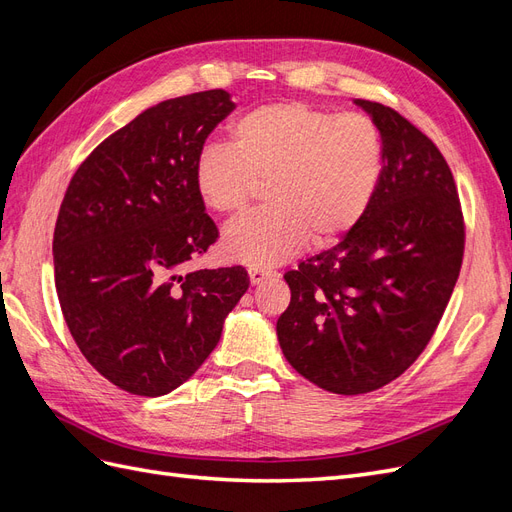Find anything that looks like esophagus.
<instances>
[{
    "instance_id": "1",
    "label": "esophagus",
    "mask_w": 512,
    "mask_h": 512,
    "mask_svg": "<svg viewBox=\"0 0 512 512\" xmlns=\"http://www.w3.org/2000/svg\"><path fill=\"white\" fill-rule=\"evenodd\" d=\"M273 275H275V271H271V269L252 267V269H250V282L256 286V284H260V282L269 280V277H273Z\"/></svg>"
}]
</instances>
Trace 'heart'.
I'll use <instances>...</instances> for the list:
<instances>
[{
  "mask_svg": "<svg viewBox=\"0 0 512 512\" xmlns=\"http://www.w3.org/2000/svg\"><path fill=\"white\" fill-rule=\"evenodd\" d=\"M382 177V138L361 113L335 115L301 102L260 106L232 123L230 147L211 145L194 185L220 215H237L267 185L273 207L230 224L228 260L275 265L312 241L331 245L361 222Z\"/></svg>",
  "mask_w": 512,
  "mask_h": 512,
  "instance_id": "1",
  "label": "heart"
}]
</instances>
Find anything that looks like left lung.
<instances>
[{
    "instance_id": "1",
    "label": "left lung",
    "mask_w": 512,
    "mask_h": 512,
    "mask_svg": "<svg viewBox=\"0 0 512 512\" xmlns=\"http://www.w3.org/2000/svg\"><path fill=\"white\" fill-rule=\"evenodd\" d=\"M382 138L369 209L329 250L288 271L277 339L303 378L337 395L393 382L418 359L457 284L466 226L440 149L393 108L356 100Z\"/></svg>"
}]
</instances>
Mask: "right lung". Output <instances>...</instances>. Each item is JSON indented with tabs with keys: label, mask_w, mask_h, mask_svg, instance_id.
<instances>
[{
	"label": "right lung",
	"mask_w": 512,
	"mask_h": 512,
	"mask_svg": "<svg viewBox=\"0 0 512 512\" xmlns=\"http://www.w3.org/2000/svg\"><path fill=\"white\" fill-rule=\"evenodd\" d=\"M224 89L164 100L102 141L61 200L55 288L85 359L119 389L160 397L218 346L250 286L243 267L188 271L218 239L194 185Z\"/></svg>",
	"instance_id": "right-lung-1"
}]
</instances>
